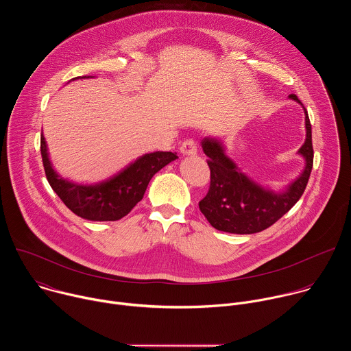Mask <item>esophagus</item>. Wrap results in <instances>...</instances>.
<instances>
[{
	"mask_svg": "<svg viewBox=\"0 0 351 351\" xmlns=\"http://www.w3.org/2000/svg\"><path fill=\"white\" fill-rule=\"evenodd\" d=\"M180 153L183 156H195L197 154V144L194 140H184L180 145Z\"/></svg>",
	"mask_w": 351,
	"mask_h": 351,
	"instance_id": "1",
	"label": "esophagus"
}]
</instances>
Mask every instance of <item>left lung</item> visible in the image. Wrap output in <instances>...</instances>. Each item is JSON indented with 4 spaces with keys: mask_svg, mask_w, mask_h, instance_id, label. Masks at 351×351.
I'll return each instance as SVG.
<instances>
[{
    "mask_svg": "<svg viewBox=\"0 0 351 351\" xmlns=\"http://www.w3.org/2000/svg\"><path fill=\"white\" fill-rule=\"evenodd\" d=\"M289 98L302 104L295 94H290ZM304 114L307 134L298 154L306 160V167L303 173L280 193L265 189L244 175L225 154L222 141L214 137L202 140L203 152L210 158L207 164L211 171V183L198 207L211 226L228 233H257L274 225L298 202L308 183L314 161L311 123L306 108Z\"/></svg>",
    "mask_w": 351,
    "mask_h": 351,
    "instance_id": "1",
    "label": "left lung"
}]
</instances>
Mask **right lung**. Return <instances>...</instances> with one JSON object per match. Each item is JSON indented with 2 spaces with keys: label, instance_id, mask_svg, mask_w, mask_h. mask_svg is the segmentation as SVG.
<instances>
[{
  "label": "right lung",
  "instance_id": "obj_1",
  "mask_svg": "<svg viewBox=\"0 0 351 351\" xmlns=\"http://www.w3.org/2000/svg\"><path fill=\"white\" fill-rule=\"evenodd\" d=\"M86 77L90 76L75 79ZM40 149L49 186L73 214L88 221H118L128 215L143 198L152 178L178 158L171 152L144 154L104 182L80 184L64 179L54 171L48 158V148L43 134Z\"/></svg>",
  "mask_w": 351,
  "mask_h": 351
}]
</instances>
